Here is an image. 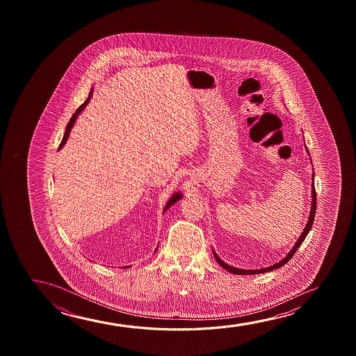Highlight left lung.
Listing matches in <instances>:
<instances>
[{
	"label": "left lung",
	"mask_w": 356,
	"mask_h": 356,
	"mask_svg": "<svg viewBox=\"0 0 356 356\" xmlns=\"http://www.w3.org/2000/svg\"><path fill=\"white\" fill-rule=\"evenodd\" d=\"M307 154H309V151H307ZM314 179H315V176H314V172H312V208H310V215H309V219H307V225H305V227L302 229V234L299 236V238L297 239V242L294 243L292 249L289 250V253L284 257V258L281 259L278 263L273 264L271 266H268V268H257V270H245V268H234V266H231L229 264L224 263L222 261V259L219 258V255L216 254L214 249H213V253H214L215 259H216V261L225 268V270H227L229 273H234V275H258V273H268V271H273L275 268H282L284 264H287L291 259H292L293 254L297 252L298 248L300 247V244H302V241L307 238V234L310 232V229H312V224H314V220H315V213H316V192H315V185H314Z\"/></svg>",
	"instance_id": "left-lung-1"
}]
</instances>
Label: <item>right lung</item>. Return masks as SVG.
Segmentation results:
<instances>
[{"mask_svg":"<svg viewBox=\"0 0 356 356\" xmlns=\"http://www.w3.org/2000/svg\"><path fill=\"white\" fill-rule=\"evenodd\" d=\"M92 93L93 88H91V90H90V93H88V98H86V101H85V102H83V104H81V106H80V107L76 109V112L74 113L73 115H72V118H70L68 125H67V127H65V132H64L62 142H60V145H59L58 151H60V149L63 148L64 145H65L67 141H68V137L69 135H70L72 129H73L74 124H75V122H76V119H78L79 115L81 114V112H83V109H85L86 106H88V102H90V99H91V97H92ZM181 198H182V193H181V192H174V193L171 195L170 200H168V203H166L165 207H164V209H163V214L165 213L166 210L170 208L171 205L175 204L176 202H179ZM156 248H158V247H156ZM156 250H154V253H156ZM131 268V265H129V266H124V268Z\"/></svg>","mask_w":356,"mask_h":356,"instance_id":"right-lung-1","label":"right lung"}]
</instances>
